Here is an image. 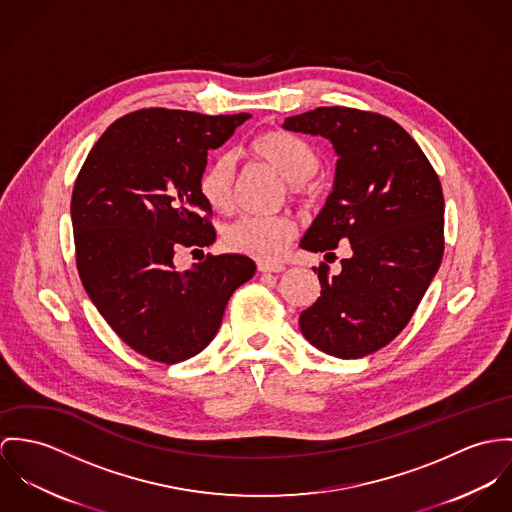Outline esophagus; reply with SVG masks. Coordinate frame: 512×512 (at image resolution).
<instances>
[{"instance_id":"1","label":"esophagus","mask_w":512,"mask_h":512,"mask_svg":"<svg viewBox=\"0 0 512 512\" xmlns=\"http://www.w3.org/2000/svg\"><path fill=\"white\" fill-rule=\"evenodd\" d=\"M257 269L261 271V273H283L284 265H279V263H257Z\"/></svg>"}]
</instances>
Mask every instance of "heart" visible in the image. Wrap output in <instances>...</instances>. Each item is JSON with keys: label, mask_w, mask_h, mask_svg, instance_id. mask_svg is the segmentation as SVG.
<instances>
[{"label": "heart", "mask_w": 512, "mask_h": 512, "mask_svg": "<svg viewBox=\"0 0 512 512\" xmlns=\"http://www.w3.org/2000/svg\"><path fill=\"white\" fill-rule=\"evenodd\" d=\"M251 151L277 169L284 180L292 182L294 196L304 194V184L312 178L320 159L314 147L296 133L271 129L251 141ZM233 169L231 159L220 155L212 159L198 178V190L204 202L214 212H228L231 208ZM296 224L288 216H241L224 231V247L231 253L247 255L261 261H275L284 247L292 241Z\"/></svg>", "instance_id": "heart-1"}]
</instances>
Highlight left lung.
Instances as JSON below:
<instances>
[{
    "label": "left lung",
    "mask_w": 512,
    "mask_h": 512,
    "mask_svg": "<svg viewBox=\"0 0 512 512\" xmlns=\"http://www.w3.org/2000/svg\"><path fill=\"white\" fill-rule=\"evenodd\" d=\"M284 129L322 135L338 155L334 190L300 247L351 257L330 277L322 263L320 298L300 314V332L320 351L365 357L410 322L444 255L442 184L418 143L393 121L353 108H316L286 117Z\"/></svg>",
    "instance_id": "8db88e82"
}]
</instances>
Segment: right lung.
<instances>
[{"label":"right lung","mask_w":512,"mask_h":512,"mask_svg":"<svg viewBox=\"0 0 512 512\" xmlns=\"http://www.w3.org/2000/svg\"><path fill=\"white\" fill-rule=\"evenodd\" d=\"M251 115L149 108L114 121L72 190L76 267L90 300L137 353L178 363L220 330L233 290L255 275L245 255H208L178 273L180 247L216 241L198 190L208 151Z\"/></svg>","instance_id":"add662e5"}]
</instances>
